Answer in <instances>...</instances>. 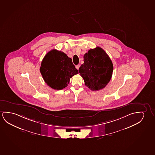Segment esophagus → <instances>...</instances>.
<instances>
[{"mask_svg": "<svg viewBox=\"0 0 155 155\" xmlns=\"http://www.w3.org/2000/svg\"><path fill=\"white\" fill-rule=\"evenodd\" d=\"M79 67H80V65H79V64H78V65H77L76 66V69L77 70L79 69Z\"/></svg>", "mask_w": 155, "mask_h": 155, "instance_id": "esophagus-1", "label": "esophagus"}]
</instances>
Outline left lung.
Here are the masks:
<instances>
[{
	"label": "left lung",
	"mask_w": 155,
	"mask_h": 155,
	"mask_svg": "<svg viewBox=\"0 0 155 155\" xmlns=\"http://www.w3.org/2000/svg\"><path fill=\"white\" fill-rule=\"evenodd\" d=\"M84 61L78 71L85 85L94 91L105 87L111 78L114 70L108 54L101 47H97L84 54Z\"/></svg>",
	"instance_id": "obj_1"
}]
</instances>
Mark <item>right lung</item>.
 Returning a JSON list of instances; mask_svg holds the SVG:
<instances>
[{"label": "right lung", "instance_id": "add662e5", "mask_svg": "<svg viewBox=\"0 0 155 155\" xmlns=\"http://www.w3.org/2000/svg\"><path fill=\"white\" fill-rule=\"evenodd\" d=\"M40 71L49 87L54 90H62L69 83L72 77L78 74L71 58L64 52L52 49L41 61Z\"/></svg>", "mask_w": 155, "mask_h": 155}]
</instances>
